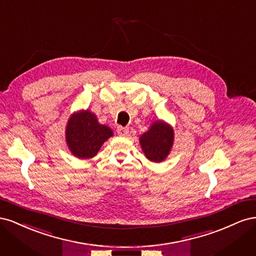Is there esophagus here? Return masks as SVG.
Here are the masks:
<instances>
[{
    "label": "esophagus",
    "mask_w": 256,
    "mask_h": 256,
    "mask_svg": "<svg viewBox=\"0 0 256 256\" xmlns=\"http://www.w3.org/2000/svg\"><path fill=\"white\" fill-rule=\"evenodd\" d=\"M116 131H118V136H125L129 134V129L126 127H122V126H118V129H116Z\"/></svg>",
    "instance_id": "obj_1"
}]
</instances>
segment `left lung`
I'll return each mask as SVG.
<instances>
[{
  "label": "left lung",
  "mask_w": 256,
  "mask_h": 256,
  "mask_svg": "<svg viewBox=\"0 0 256 256\" xmlns=\"http://www.w3.org/2000/svg\"><path fill=\"white\" fill-rule=\"evenodd\" d=\"M173 140V129L168 124L158 120L140 138V143L147 159L161 162L171 150Z\"/></svg>",
  "instance_id": "8db88e82"
}]
</instances>
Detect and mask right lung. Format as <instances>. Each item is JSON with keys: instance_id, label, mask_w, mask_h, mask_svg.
<instances>
[{"instance_id": "obj_1", "label": "right lung", "mask_w": 256, "mask_h": 256, "mask_svg": "<svg viewBox=\"0 0 256 256\" xmlns=\"http://www.w3.org/2000/svg\"><path fill=\"white\" fill-rule=\"evenodd\" d=\"M112 136V130L106 125H100L96 115L90 111L74 114L66 127L69 150L81 159L94 157L104 142Z\"/></svg>"}]
</instances>
